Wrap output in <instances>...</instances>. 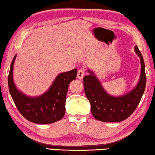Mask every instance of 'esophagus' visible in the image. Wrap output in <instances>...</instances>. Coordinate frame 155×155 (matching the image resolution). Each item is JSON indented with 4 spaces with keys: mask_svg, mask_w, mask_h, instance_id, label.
I'll use <instances>...</instances> for the list:
<instances>
[{
    "mask_svg": "<svg viewBox=\"0 0 155 155\" xmlns=\"http://www.w3.org/2000/svg\"><path fill=\"white\" fill-rule=\"evenodd\" d=\"M84 74H85V70L83 69H81L78 71L77 73V78L78 79H82L84 77Z\"/></svg>",
    "mask_w": 155,
    "mask_h": 155,
    "instance_id": "1",
    "label": "esophagus"
}]
</instances>
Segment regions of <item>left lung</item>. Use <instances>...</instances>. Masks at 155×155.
Instances as JSON below:
<instances>
[{
  "label": "left lung",
  "mask_w": 155,
  "mask_h": 155,
  "mask_svg": "<svg viewBox=\"0 0 155 155\" xmlns=\"http://www.w3.org/2000/svg\"><path fill=\"white\" fill-rule=\"evenodd\" d=\"M135 51L140 58V79L132 90L123 95H110L92 70H87L90 74L83 78L84 89L91 104V114L96 120L104 122H121L128 118L138 106L145 90L146 77L143 59L137 46H135Z\"/></svg>",
  "instance_id": "8db88e82"
}]
</instances>
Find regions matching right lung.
I'll list each match as a JSON object with an SVG mask.
<instances>
[{
	"label": "right lung",
	"mask_w": 155,
	"mask_h": 155,
	"mask_svg": "<svg viewBox=\"0 0 155 155\" xmlns=\"http://www.w3.org/2000/svg\"><path fill=\"white\" fill-rule=\"evenodd\" d=\"M15 58L16 54L10 66L8 85L10 94L18 111L28 121L36 124H51L61 120L65 115L68 86L76 79L77 70L59 74L45 93L31 97L18 90L14 82L13 70Z\"/></svg>",
	"instance_id": "right-lung-1"
}]
</instances>
